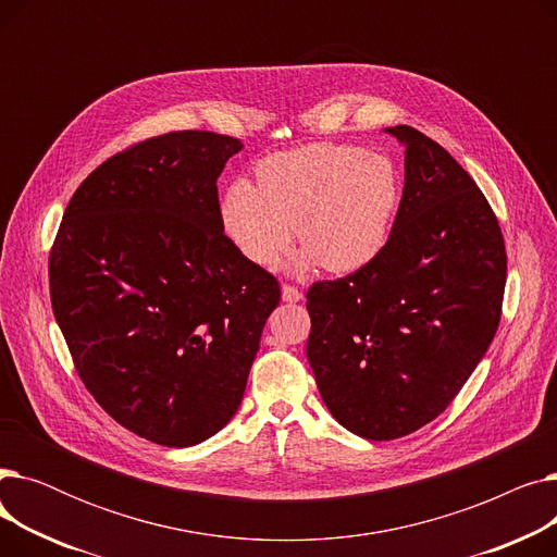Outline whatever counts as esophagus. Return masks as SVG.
Segmentation results:
<instances>
[{
    "label": "esophagus",
    "mask_w": 557,
    "mask_h": 557,
    "mask_svg": "<svg viewBox=\"0 0 557 557\" xmlns=\"http://www.w3.org/2000/svg\"><path fill=\"white\" fill-rule=\"evenodd\" d=\"M282 300H284V302H300V300H302V290H300L298 286L284 284V286H282Z\"/></svg>",
    "instance_id": "1"
}]
</instances>
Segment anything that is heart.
<instances>
[{
	"label": "heart",
	"mask_w": 557,
	"mask_h": 557,
	"mask_svg": "<svg viewBox=\"0 0 557 557\" xmlns=\"http://www.w3.org/2000/svg\"><path fill=\"white\" fill-rule=\"evenodd\" d=\"M404 200V175L386 153L352 144H309L257 166V185L232 183L221 200L230 242L261 269L294 244L300 271L355 273L382 252Z\"/></svg>",
	"instance_id": "1"
}]
</instances>
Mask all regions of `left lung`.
Masks as SVG:
<instances>
[{
  "label": "left lung",
  "instance_id": "obj_1",
  "mask_svg": "<svg viewBox=\"0 0 557 557\" xmlns=\"http://www.w3.org/2000/svg\"><path fill=\"white\" fill-rule=\"evenodd\" d=\"M406 146L401 210L368 267L307 290V359L330 413L368 441H395L441 416L502 320L506 244L487 198L437 141Z\"/></svg>",
  "mask_w": 557,
  "mask_h": 557
}]
</instances>
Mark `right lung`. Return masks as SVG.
<instances>
[{
  "instance_id": "right-lung-1",
  "label": "right lung",
  "mask_w": 557,
  "mask_h": 557,
  "mask_svg": "<svg viewBox=\"0 0 557 557\" xmlns=\"http://www.w3.org/2000/svg\"><path fill=\"white\" fill-rule=\"evenodd\" d=\"M242 141L141 139L74 191L49 252V294L74 368L103 411L162 447L237 413L280 282L223 234L216 178Z\"/></svg>"
}]
</instances>
